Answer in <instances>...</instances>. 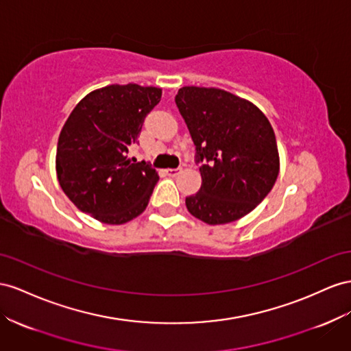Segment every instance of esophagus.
Returning <instances> with one entry per match:
<instances>
[{
  "label": "esophagus",
  "instance_id": "34e87169",
  "mask_svg": "<svg viewBox=\"0 0 351 351\" xmlns=\"http://www.w3.org/2000/svg\"><path fill=\"white\" fill-rule=\"evenodd\" d=\"M165 173H167L168 176H171V177H176V176H178L180 173H182V169H180V168H168Z\"/></svg>",
  "mask_w": 351,
  "mask_h": 351
}]
</instances>
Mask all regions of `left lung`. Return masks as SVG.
<instances>
[{
  "instance_id": "1",
  "label": "left lung",
  "mask_w": 351,
  "mask_h": 351,
  "mask_svg": "<svg viewBox=\"0 0 351 351\" xmlns=\"http://www.w3.org/2000/svg\"><path fill=\"white\" fill-rule=\"evenodd\" d=\"M176 105L196 146L202 184L186 206L206 224H226L250 214L269 195L279 174L276 137L254 103L220 88L183 87Z\"/></svg>"
}]
</instances>
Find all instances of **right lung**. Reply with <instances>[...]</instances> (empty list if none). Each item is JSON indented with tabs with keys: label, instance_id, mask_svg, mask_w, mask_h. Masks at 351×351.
<instances>
[{
	"label": "right lung",
	"instance_id": "obj_1",
	"mask_svg": "<svg viewBox=\"0 0 351 351\" xmlns=\"http://www.w3.org/2000/svg\"><path fill=\"white\" fill-rule=\"evenodd\" d=\"M160 96L156 87L113 84L88 93L71 112L58 141L56 173L80 211L124 224L146 210L159 176L145 160H131L128 150Z\"/></svg>",
	"mask_w": 351,
	"mask_h": 351
}]
</instances>
